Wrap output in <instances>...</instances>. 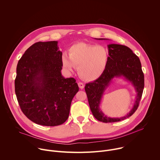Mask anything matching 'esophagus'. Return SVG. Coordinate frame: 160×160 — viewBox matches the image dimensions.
I'll return each instance as SVG.
<instances>
[{
	"label": "esophagus",
	"mask_w": 160,
	"mask_h": 160,
	"mask_svg": "<svg viewBox=\"0 0 160 160\" xmlns=\"http://www.w3.org/2000/svg\"><path fill=\"white\" fill-rule=\"evenodd\" d=\"M78 87H79V88H80L83 89V88H84V85H83V83H82V82H79V83H78Z\"/></svg>",
	"instance_id": "esophagus-1"
}]
</instances>
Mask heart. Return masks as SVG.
<instances>
[{"instance_id": "heart-1", "label": "heart", "mask_w": 160, "mask_h": 160, "mask_svg": "<svg viewBox=\"0 0 160 160\" xmlns=\"http://www.w3.org/2000/svg\"><path fill=\"white\" fill-rule=\"evenodd\" d=\"M108 61V52L102 45L85 43L73 45L69 55L63 53L61 62L65 70L72 73L78 67L79 75L87 81H94L104 72Z\"/></svg>"}]
</instances>
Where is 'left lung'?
I'll list each match as a JSON object with an SVG mask.
<instances>
[{
	"label": "left lung",
	"instance_id": "left-lung-1",
	"mask_svg": "<svg viewBox=\"0 0 160 160\" xmlns=\"http://www.w3.org/2000/svg\"><path fill=\"white\" fill-rule=\"evenodd\" d=\"M107 40L106 38H97ZM108 61L103 74L93 82L87 83L85 90L94 117L104 123L116 122L132 116L139 106L144 87V76L139 58L125 45H108ZM122 78L130 82L136 92V101L131 111L122 118H111L100 110V105L105 91L115 78Z\"/></svg>",
	"mask_w": 160,
	"mask_h": 160
}]
</instances>
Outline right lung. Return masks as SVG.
Masks as SVG:
<instances>
[{"label":"right lung","mask_w":160,"mask_h":160,"mask_svg":"<svg viewBox=\"0 0 160 160\" xmlns=\"http://www.w3.org/2000/svg\"><path fill=\"white\" fill-rule=\"evenodd\" d=\"M58 43L33 44L16 68L15 92L21 111L31 121L43 126L64 123L79 90L75 79L61 74L62 52Z\"/></svg>","instance_id":"obj_1"}]
</instances>
